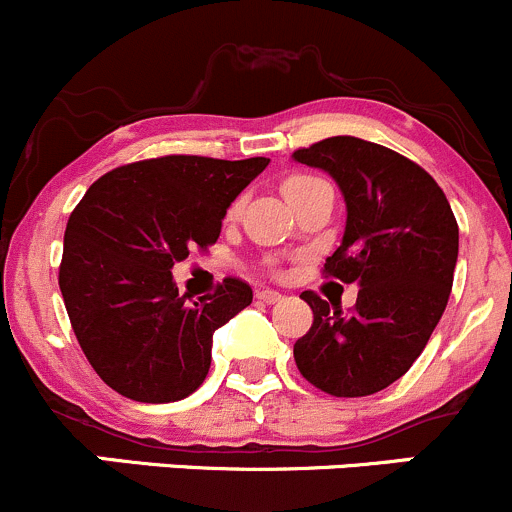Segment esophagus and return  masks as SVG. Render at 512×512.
I'll list each match as a JSON object with an SVG mask.
<instances>
[{"instance_id":"34e87169","label":"esophagus","mask_w":512,"mask_h":512,"mask_svg":"<svg viewBox=\"0 0 512 512\" xmlns=\"http://www.w3.org/2000/svg\"><path fill=\"white\" fill-rule=\"evenodd\" d=\"M257 299H260V302H267V304H275V302H280L282 294L277 292V289H260V292H257Z\"/></svg>"}]
</instances>
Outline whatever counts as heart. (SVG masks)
I'll return each mask as SVG.
<instances>
[{
  "label": "heart",
  "mask_w": 512,
  "mask_h": 512,
  "mask_svg": "<svg viewBox=\"0 0 512 512\" xmlns=\"http://www.w3.org/2000/svg\"><path fill=\"white\" fill-rule=\"evenodd\" d=\"M317 183H322V180L314 178V175H307V173H294V175H289V178L282 180V193H285V198H287V200H292L294 195L302 193V190H307V188H312V185H317ZM237 210H240V203L232 205V208H230V215H237Z\"/></svg>",
  "instance_id": "b5f03b06"
}]
</instances>
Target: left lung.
I'll return each mask as SVG.
<instances>
[{"mask_svg": "<svg viewBox=\"0 0 512 512\" xmlns=\"http://www.w3.org/2000/svg\"><path fill=\"white\" fill-rule=\"evenodd\" d=\"M292 158L327 170L342 188L347 230L322 275L359 282L347 314L312 289L299 294L314 322L294 342V361L324 394L371 396L411 369L446 309L456 215L421 165L379 143L332 136Z\"/></svg>", "mask_w": 512, "mask_h": 512, "instance_id": "left-lung-1", "label": "left lung"}]
</instances>
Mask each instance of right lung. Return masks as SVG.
<instances>
[{
	"mask_svg": "<svg viewBox=\"0 0 512 512\" xmlns=\"http://www.w3.org/2000/svg\"><path fill=\"white\" fill-rule=\"evenodd\" d=\"M270 158L160 156L108 170L66 223L59 287L71 329L94 371L121 396L168 404L193 394L210 369L213 332L252 302L225 277L188 302L173 270L220 237L232 200Z\"/></svg>",
	"mask_w": 512,
	"mask_h": 512,
	"instance_id": "right-lung-1",
	"label": "right lung"
}]
</instances>
